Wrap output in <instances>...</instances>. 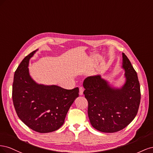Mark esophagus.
Returning <instances> with one entry per match:
<instances>
[{"instance_id": "34e87169", "label": "esophagus", "mask_w": 153, "mask_h": 153, "mask_svg": "<svg viewBox=\"0 0 153 153\" xmlns=\"http://www.w3.org/2000/svg\"><path fill=\"white\" fill-rule=\"evenodd\" d=\"M83 93H84V88L82 87H80L79 88V94L80 96L83 95Z\"/></svg>"}]
</instances>
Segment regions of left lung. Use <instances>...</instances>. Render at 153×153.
Wrapping results in <instances>:
<instances>
[{
  "mask_svg": "<svg viewBox=\"0 0 153 153\" xmlns=\"http://www.w3.org/2000/svg\"><path fill=\"white\" fill-rule=\"evenodd\" d=\"M122 67L125 70L126 82L120 89L110 86L100 75L87 77L83 83L91 124L101 132L114 133L126 128L135 117L139 108V81L124 53Z\"/></svg>",
  "mask_w": 153,
  "mask_h": 153,
  "instance_id": "1",
  "label": "left lung"
}]
</instances>
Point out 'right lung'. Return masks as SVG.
<instances>
[{
  "instance_id": "1",
  "label": "right lung",
  "mask_w": 153,
  "mask_h": 153,
  "mask_svg": "<svg viewBox=\"0 0 153 153\" xmlns=\"http://www.w3.org/2000/svg\"><path fill=\"white\" fill-rule=\"evenodd\" d=\"M37 50L27 55L15 71L12 98L21 121L32 130L45 133L62 126L69 108L79 95V89L68 90L36 83L29 75L28 66Z\"/></svg>"
}]
</instances>
